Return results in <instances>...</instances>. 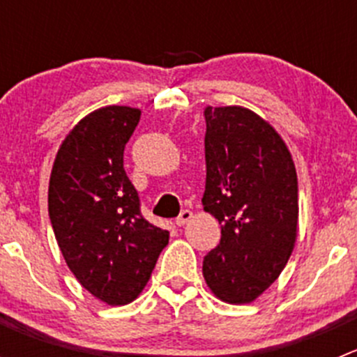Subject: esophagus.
Segmentation results:
<instances>
[{
	"mask_svg": "<svg viewBox=\"0 0 357 357\" xmlns=\"http://www.w3.org/2000/svg\"><path fill=\"white\" fill-rule=\"evenodd\" d=\"M192 218H193V212L188 211V208H185V211L179 212V215H178V218H176V225L183 226V225H185V222H188Z\"/></svg>",
	"mask_w": 357,
	"mask_h": 357,
	"instance_id": "esophagus-1",
	"label": "esophagus"
}]
</instances>
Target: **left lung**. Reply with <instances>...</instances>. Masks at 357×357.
I'll use <instances>...</instances> for the list:
<instances>
[{"instance_id":"1","label":"left lung","mask_w":357,"mask_h":357,"mask_svg":"<svg viewBox=\"0 0 357 357\" xmlns=\"http://www.w3.org/2000/svg\"><path fill=\"white\" fill-rule=\"evenodd\" d=\"M204 211L221 242L204 257L208 289L229 304L255 301L289 262L297 236L298 186L278 132L243 107H207Z\"/></svg>"}]
</instances>
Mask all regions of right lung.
Masks as SVG:
<instances>
[{"mask_svg":"<svg viewBox=\"0 0 357 357\" xmlns=\"http://www.w3.org/2000/svg\"><path fill=\"white\" fill-rule=\"evenodd\" d=\"M142 112L103 107L63 139L48 190V212L63 259L82 287L110 305L145 289L169 231L142 214L124 171L126 143Z\"/></svg>","mask_w":357,"mask_h":357,"instance_id":"1","label":"right lung"}]
</instances>
